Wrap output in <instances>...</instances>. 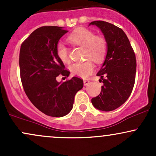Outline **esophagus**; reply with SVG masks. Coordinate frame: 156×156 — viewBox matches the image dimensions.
<instances>
[{
  "label": "esophagus",
  "instance_id": "obj_1",
  "mask_svg": "<svg viewBox=\"0 0 156 156\" xmlns=\"http://www.w3.org/2000/svg\"><path fill=\"white\" fill-rule=\"evenodd\" d=\"M83 84H84V86L89 85V80H83Z\"/></svg>",
  "mask_w": 156,
  "mask_h": 156
}]
</instances>
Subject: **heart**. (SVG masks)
I'll return each mask as SVG.
<instances>
[{"mask_svg":"<svg viewBox=\"0 0 156 156\" xmlns=\"http://www.w3.org/2000/svg\"><path fill=\"white\" fill-rule=\"evenodd\" d=\"M68 40L73 44L83 48V58L87 59L80 63L71 64L69 67V71L73 76L81 78H87L94 70V65L90 60L96 64H101L104 61L108 48L106 40L104 37L95 35L93 31L84 28L75 30L68 37ZM56 54L63 63L69 62V51L62 42L57 44Z\"/></svg>","mask_w":156,"mask_h":156,"instance_id":"b5f03b06","label":"heart"}]
</instances>
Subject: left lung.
<instances>
[{
  "mask_svg": "<svg viewBox=\"0 0 156 156\" xmlns=\"http://www.w3.org/2000/svg\"><path fill=\"white\" fill-rule=\"evenodd\" d=\"M107 42L105 61L97 76L103 86L101 92L92 99L98 110L110 112L121 106L129 98L135 83L136 60L130 41L125 32L117 26L105 21H93Z\"/></svg>",
  "mask_w": 156,
  "mask_h": 156,
  "instance_id": "obj_1",
  "label": "left lung"
}]
</instances>
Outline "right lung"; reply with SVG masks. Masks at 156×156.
Segmentation results:
<instances>
[{
	"mask_svg": "<svg viewBox=\"0 0 156 156\" xmlns=\"http://www.w3.org/2000/svg\"><path fill=\"white\" fill-rule=\"evenodd\" d=\"M62 27L43 26L32 32L21 44L20 70L23 89L36 108L51 117H62L70 112L74 98L83 88V81L73 77L58 82L56 77H68L69 72L56 54Z\"/></svg>",
	"mask_w": 156,
	"mask_h": 156,
	"instance_id": "add662e5",
	"label": "right lung"
}]
</instances>
